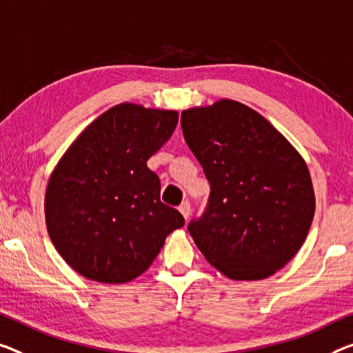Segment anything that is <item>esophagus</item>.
Wrapping results in <instances>:
<instances>
[{
	"mask_svg": "<svg viewBox=\"0 0 353 353\" xmlns=\"http://www.w3.org/2000/svg\"><path fill=\"white\" fill-rule=\"evenodd\" d=\"M178 210L181 211V214L184 216V219H189V216H191V203H189L188 200H186V202H183L180 207H178Z\"/></svg>",
	"mask_w": 353,
	"mask_h": 353,
	"instance_id": "obj_1",
	"label": "esophagus"
}]
</instances>
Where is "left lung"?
Instances as JSON below:
<instances>
[{
	"label": "left lung",
	"mask_w": 353,
	"mask_h": 353,
	"mask_svg": "<svg viewBox=\"0 0 353 353\" xmlns=\"http://www.w3.org/2000/svg\"><path fill=\"white\" fill-rule=\"evenodd\" d=\"M181 129L210 183L207 208L188 225L195 245L227 278H268L311 227L306 162L262 115L230 99L184 110Z\"/></svg>",
	"instance_id": "1"
}]
</instances>
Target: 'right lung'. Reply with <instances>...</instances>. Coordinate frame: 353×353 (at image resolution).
Returning a JSON list of instances; mask_svg holds the SVG:
<instances>
[{"mask_svg": "<svg viewBox=\"0 0 353 353\" xmlns=\"http://www.w3.org/2000/svg\"><path fill=\"white\" fill-rule=\"evenodd\" d=\"M173 110L120 104L102 113L70 145L48 180L50 240L77 273L128 283L153 263L165 236L184 225L161 202V181L146 161L170 139Z\"/></svg>", "mask_w": 353, "mask_h": 353, "instance_id": "obj_1", "label": "right lung"}]
</instances>
